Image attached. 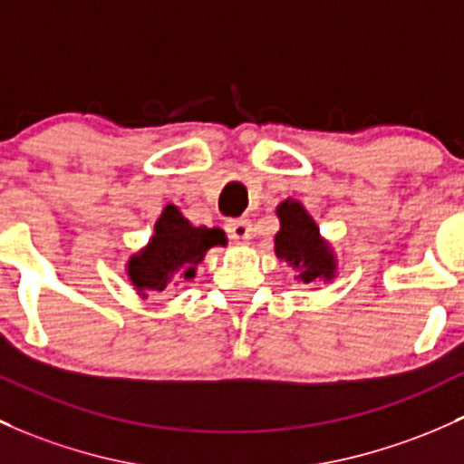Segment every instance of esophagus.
<instances>
[{"instance_id":"1","label":"esophagus","mask_w":464,"mask_h":464,"mask_svg":"<svg viewBox=\"0 0 464 464\" xmlns=\"http://www.w3.org/2000/svg\"><path fill=\"white\" fill-rule=\"evenodd\" d=\"M226 230L232 241H247L252 234V226L247 218H227Z\"/></svg>"}]
</instances>
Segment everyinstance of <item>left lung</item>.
Here are the masks:
<instances>
[{"label":"left lung","mask_w":464,"mask_h":464,"mask_svg":"<svg viewBox=\"0 0 464 464\" xmlns=\"http://www.w3.org/2000/svg\"><path fill=\"white\" fill-rule=\"evenodd\" d=\"M276 214L281 218V230L274 238L276 256L292 263L301 281L312 283L316 278H330L334 274V258L318 237V227L310 214L303 210L301 203L290 198L278 206Z\"/></svg>","instance_id":"1"}]
</instances>
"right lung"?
Listing matches in <instances>:
<instances>
[{
    "instance_id": "obj_1",
    "label": "right lung",
    "mask_w": 464,
    "mask_h": 464,
    "mask_svg": "<svg viewBox=\"0 0 464 464\" xmlns=\"http://www.w3.org/2000/svg\"><path fill=\"white\" fill-rule=\"evenodd\" d=\"M212 246H226V234L218 227H192L174 206L161 212L154 237L139 256H132L128 274L137 290L163 292L179 270L194 276V266Z\"/></svg>"
}]
</instances>
